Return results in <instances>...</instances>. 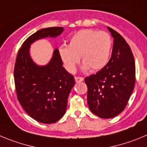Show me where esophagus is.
I'll list each match as a JSON object with an SVG mask.
<instances>
[{"mask_svg": "<svg viewBox=\"0 0 147 147\" xmlns=\"http://www.w3.org/2000/svg\"><path fill=\"white\" fill-rule=\"evenodd\" d=\"M75 81L77 82V83H78V82H81L83 80V78H82V77H77L75 76Z\"/></svg>", "mask_w": 147, "mask_h": 147, "instance_id": "esophagus-1", "label": "esophagus"}]
</instances>
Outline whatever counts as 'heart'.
<instances>
[{
  "instance_id": "obj_1",
  "label": "heart",
  "mask_w": 147,
  "mask_h": 147,
  "mask_svg": "<svg viewBox=\"0 0 147 147\" xmlns=\"http://www.w3.org/2000/svg\"><path fill=\"white\" fill-rule=\"evenodd\" d=\"M113 40L108 33L94 29H83L75 33L68 45L60 46L59 54L65 69L73 73L80 57L84 68L100 70L109 61Z\"/></svg>"
}]
</instances>
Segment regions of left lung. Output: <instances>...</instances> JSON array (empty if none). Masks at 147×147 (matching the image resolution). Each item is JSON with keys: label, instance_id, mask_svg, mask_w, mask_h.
<instances>
[{"label": "left lung", "instance_id": "obj_1", "mask_svg": "<svg viewBox=\"0 0 147 147\" xmlns=\"http://www.w3.org/2000/svg\"><path fill=\"white\" fill-rule=\"evenodd\" d=\"M113 37L111 57L105 67L86 77L87 101L91 111L111 119L125 109L135 86L136 65L131 49L125 39L108 27Z\"/></svg>", "mask_w": 147, "mask_h": 147}]
</instances>
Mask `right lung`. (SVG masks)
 <instances>
[{
	"mask_svg": "<svg viewBox=\"0 0 147 147\" xmlns=\"http://www.w3.org/2000/svg\"><path fill=\"white\" fill-rule=\"evenodd\" d=\"M63 31L62 27L39 30L22 43L16 59L14 77L18 101L29 116L44 124L56 122L64 116L75 79L62 67L58 49L45 66L33 61L29 49L35 41L56 37Z\"/></svg>",
	"mask_w": 147,
	"mask_h": 147,
	"instance_id": "right-lung-1",
	"label": "right lung"
}]
</instances>
